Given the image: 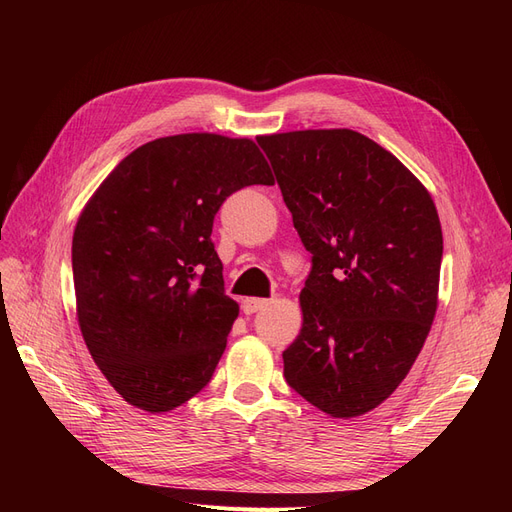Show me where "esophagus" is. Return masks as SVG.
Here are the masks:
<instances>
[{
	"mask_svg": "<svg viewBox=\"0 0 512 512\" xmlns=\"http://www.w3.org/2000/svg\"><path fill=\"white\" fill-rule=\"evenodd\" d=\"M267 305H269V301H267V299L247 297V299H243V303H241V309H243V314H256V312H260L262 307H267Z\"/></svg>",
	"mask_w": 512,
	"mask_h": 512,
	"instance_id": "obj_1",
	"label": "esophagus"
}]
</instances>
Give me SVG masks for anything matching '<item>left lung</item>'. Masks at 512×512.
<instances>
[{"instance_id": "1", "label": "left lung", "mask_w": 512, "mask_h": 512, "mask_svg": "<svg viewBox=\"0 0 512 512\" xmlns=\"http://www.w3.org/2000/svg\"><path fill=\"white\" fill-rule=\"evenodd\" d=\"M312 254L286 382L335 418L380 406L408 376L438 307L436 205L391 151L354 130L256 138Z\"/></svg>"}]
</instances>
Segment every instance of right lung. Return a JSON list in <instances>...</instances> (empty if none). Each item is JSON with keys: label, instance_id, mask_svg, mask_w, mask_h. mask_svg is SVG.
Here are the masks:
<instances>
[{"label": "right lung", "instance_id": "right-lung-1", "mask_svg": "<svg viewBox=\"0 0 512 512\" xmlns=\"http://www.w3.org/2000/svg\"><path fill=\"white\" fill-rule=\"evenodd\" d=\"M247 185H273L250 138L177 134L134 149L85 205L72 237L76 316L128 404L162 414L209 384L239 316L213 218Z\"/></svg>", "mask_w": 512, "mask_h": 512}]
</instances>
